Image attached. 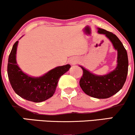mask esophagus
<instances>
[{"mask_svg": "<svg viewBox=\"0 0 135 135\" xmlns=\"http://www.w3.org/2000/svg\"><path fill=\"white\" fill-rule=\"evenodd\" d=\"M69 63H70L71 65H74L77 64V63H78V60H77V58H74H74H71L69 60Z\"/></svg>", "mask_w": 135, "mask_h": 135, "instance_id": "1", "label": "esophagus"}]
</instances>
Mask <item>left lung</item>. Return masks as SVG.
Returning a JSON list of instances; mask_svg holds the SVG:
<instances>
[{"instance_id": "1", "label": "left lung", "mask_w": 135, "mask_h": 135, "mask_svg": "<svg viewBox=\"0 0 135 135\" xmlns=\"http://www.w3.org/2000/svg\"><path fill=\"white\" fill-rule=\"evenodd\" d=\"M98 33L105 35L117 51V66L114 70L106 75H98L79 65L83 70L79 84L88 95L104 99L112 97L123 87L128 75V58L126 49L115 34L100 28H98Z\"/></svg>"}]
</instances>
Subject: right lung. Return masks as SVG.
<instances>
[{"instance_id": "add662e5", "label": "right lung", "mask_w": 135, "mask_h": 135, "mask_svg": "<svg viewBox=\"0 0 135 135\" xmlns=\"http://www.w3.org/2000/svg\"><path fill=\"white\" fill-rule=\"evenodd\" d=\"M18 41L13 45L9 56L7 74L15 92L28 101L41 102L53 96L60 77L70 68L69 64L57 66L41 77H32L21 70L16 62Z\"/></svg>"}]
</instances>
